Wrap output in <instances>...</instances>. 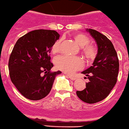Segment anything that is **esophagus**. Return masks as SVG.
<instances>
[{
    "label": "esophagus",
    "instance_id": "esophagus-1",
    "mask_svg": "<svg viewBox=\"0 0 129 129\" xmlns=\"http://www.w3.org/2000/svg\"><path fill=\"white\" fill-rule=\"evenodd\" d=\"M67 76L69 77V78H70V80H76V78L74 76H69V75H67Z\"/></svg>",
    "mask_w": 129,
    "mask_h": 129
}]
</instances>
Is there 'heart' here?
<instances>
[{"mask_svg": "<svg viewBox=\"0 0 129 129\" xmlns=\"http://www.w3.org/2000/svg\"><path fill=\"white\" fill-rule=\"evenodd\" d=\"M73 38L77 44L81 46V52L87 60H92L96 58L98 53L97 48L95 45L89 43V39L86 35L82 33H76L73 35ZM60 45V40H57L53 43L51 48L53 53L56 54L59 52ZM83 64V60L80 57L63 55L57 57L55 60L56 67L66 73H72L81 69Z\"/></svg>", "mask_w": 129, "mask_h": 129, "instance_id": "obj_1", "label": "heart"}]
</instances>
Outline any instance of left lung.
<instances>
[{"mask_svg":"<svg viewBox=\"0 0 129 129\" xmlns=\"http://www.w3.org/2000/svg\"><path fill=\"white\" fill-rule=\"evenodd\" d=\"M96 42L98 53L91 66L81 72L89 79L86 87L77 91V96L88 104H94L108 96L117 82L119 59L112 42L94 29H87Z\"/></svg>","mask_w":129,"mask_h":129,"instance_id":"obj_1","label":"left lung"}]
</instances>
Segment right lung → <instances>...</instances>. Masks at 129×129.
Returning <instances> with one entry per match:
<instances>
[{
  "mask_svg": "<svg viewBox=\"0 0 129 129\" xmlns=\"http://www.w3.org/2000/svg\"><path fill=\"white\" fill-rule=\"evenodd\" d=\"M55 30L30 31L17 40L8 61L10 77L19 93L32 101H38L49 93L56 76L51 72L50 52L59 39Z\"/></svg>",
  "mask_w": 129,
  "mask_h": 129,
  "instance_id": "right-lung-1",
  "label": "right lung"
}]
</instances>
